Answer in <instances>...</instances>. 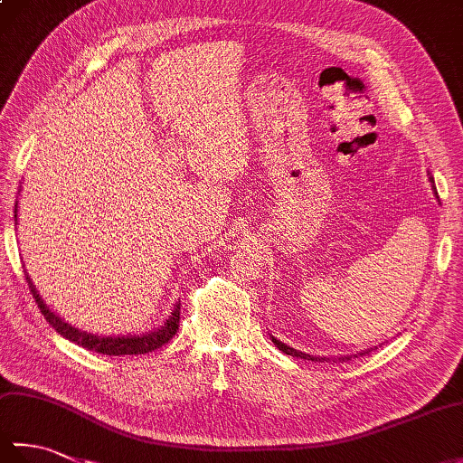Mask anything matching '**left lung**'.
Listing matches in <instances>:
<instances>
[{
  "mask_svg": "<svg viewBox=\"0 0 463 463\" xmlns=\"http://www.w3.org/2000/svg\"><path fill=\"white\" fill-rule=\"evenodd\" d=\"M430 181L434 183V176H430ZM434 191H436V186H434ZM436 194H438V191H436ZM272 342H274V346H277L279 350H282L284 354H288V356H294V358H302V360H312V362H324V360H328V358H318V356H310V354H304V352H300V350H294V348H290V346H287V344L284 342H280V340H277L272 336ZM368 352H372V348H368V350H362L360 352V356H364V354H368ZM356 358H358V354H356ZM338 360H350V356H344V358H338Z\"/></svg>",
  "mask_w": 463,
  "mask_h": 463,
  "instance_id": "left-lung-1",
  "label": "left lung"
}]
</instances>
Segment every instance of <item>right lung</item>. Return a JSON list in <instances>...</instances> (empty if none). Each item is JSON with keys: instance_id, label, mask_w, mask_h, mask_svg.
<instances>
[{"instance_id": "right-lung-1", "label": "right lung", "mask_w": 463, "mask_h": 463, "mask_svg": "<svg viewBox=\"0 0 463 463\" xmlns=\"http://www.w3.org/2000/svg\"><path fill=\"white\" fill-rule=\"evenodd\" d=\"M15 221H17V201H15ZM25 280L29 284V290H32L39 310H42L45 320L52 324L55 332L61 334V336L67 340L80 344V346H83L87 350L107 354V356H125V354H129L131 356V354H146V352L161 348L163 344L169 342L176 334V330H179L181 302L175 304V310L171 312L169 320H166L161 328H156L155 332H149V334H143V336H97V334H91V332L77 330L75 326H71V324H67L65 320L55 317V314L45 307V302L37 294L35 284L32 282V279H29L27 272H25Z\"/></svg>"}]
</instances>
